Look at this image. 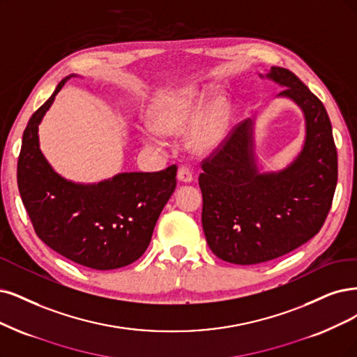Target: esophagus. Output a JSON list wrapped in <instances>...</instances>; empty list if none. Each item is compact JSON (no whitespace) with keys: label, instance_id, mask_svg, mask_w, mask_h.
Instances as JSON below:
<instances>
[{"label":"esophagus","instance_id":"34e87169","mask_svg":"<svg viewBox=\"0 0 357 357\" xmlns=\"http://www.w3.org/2000/svg\"><path fill=\"white\" fill-rule=\"evenodd\" d=\"M178 179L181 182H183V183L191 182L192 181V172L188 167H185V166L179 167V170H178Z\"/></svg>","mask_w":357,"mask_h":357}]
</instances>
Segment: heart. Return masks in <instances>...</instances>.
I'll return each mask as SVG.
<instances>
[{"label": "heart", "instance_id": "obj_1", "mask_svg": "<svg viewBox=\"0 0 357 357\" xmlns=\"http://www.w3.org/2000/svg\"><path fill=\"white\" fill-rule=\"evenodd\" d=\"M204 97L192 86L169 89L158 94L147 109L149 126L160 135H175L185 130V144L197 155L213 153L227 135L229 123V104L223 97H216L204 109ZM151 144L160 139L149 135Z\"/></svg>", "mask_w": 357, "mask_h": 357}]
</instances>
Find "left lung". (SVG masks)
I'll use <instances>...</instances> for the list:
<instances>
[{
    "mask_svg": "<svg viewBox=\"0 0 357 357\" xmlns=\"http://www.w3.org/2000/svg\"><path fill=\"white\" fill-rule=\"evenodd\" d=\"M285 86L306 117V141L288 169L259 175L253 122L235 125L202 162V222L210 250L235 265L281 257L318 234L331 208L338 178L333 126L322 101L288 69L268 75Z\"/></svg>",
    "mask_w": 357,
    "mask_h": 357,
    "instance_id": "8db88e82",
    "label": "left lung"
}]
</instances>
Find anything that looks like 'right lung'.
I'll list each match as a JSON object with an SVG mask.
<instances>
[{"mask_svg": "<svg viewBox=\"0 0 357 357\" xmlns=\"http://www.w3.org/2000/svg\"><path fill=\"white\" fill-rule=\"evenodd\" d=\"M64 82L23 132L17 162L22 202L36 235L63 257L97 271L123 268L147 250L155 222L175 191L178 167L121 174L97 185L59 176L39 150L38 125Z\"/></svg>", "mask_w": 357, "mask_h": 357, "instance_id": "1", "label": "right lung"}]
</instances>
